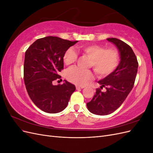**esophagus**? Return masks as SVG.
Instances as JSON below:
<instances>
[{
    "label": "esophagus",
    "instance_id": "obj_1",
    "mask_svg": "<svg viewBox=\"0 0 153 153\" xmlns=\"http://www.w3.org/2000/svg\"><path fill=\"white\" fill-rule=\"evenodd\" d=\"M83 88H84V86H79V85H76V89H83Z\"/></svg>",
    "mask_w": 153,
    "mask_h": 153
}]
</instances>
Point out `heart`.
I'll use <instances>...</instances> for the list:
<instances>
[{
  "instance_id": "obj_1",
  "label": "heart",
  "mask_w": 153,
  "mask_h": 153,
  "mask_svg": "<svg viewBox=\"0 0 153 153\" xmlns=\"http://www.w3.org/2000/svg\"><path fill=\"white\" fill-rule=\"evenodd\" d=\"M80 52L91 59V66L95 73L100 77L108 75L118 66L119 55L115 48H106L100 45H87L79 47ZM78 57L76 52L73 48H69L63 55V61L66 65H71ZM90 70L73 68L67 73V78L74 84L83 85L92 78Z\"/></svg>"
}]
</instances>
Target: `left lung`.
I'll list each match as a JSON object with an SVG mask.
<instances>
[{
  "mask_svg": "<svg viewBox=\"0 0 153 153\" xmlns=\"http://www.w3.org/2000/svg\"><path fill=\"white\" fill-rule=\"evenodd\" d=\"M118 49L120 62L115 70L103 79L98 81L102 92L97 89L87 107L92 114L106 115L116 110L132 90L138 71V64L132 48L124 41L117 38L106 39Z\"/></svg>",
  "mask_w": 153,
  "mask_h": 153,
  "instance_id": "left-lung-1",
  "label": "left lung"
}]
</instances>
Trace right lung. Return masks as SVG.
Instances as JSON below:
<instances>
[{"label":"right lung","mask_w":153,"mask_h":153,"mask_svg":"<svg viewBox=\"0 0 153 153\" xmlns=\"http://www.w3.org/2000/svg\"><path fill=\"white\" fill-rule=\"evenodd\" d=\"M77 42L47 36L37 39L25 52L24 74L26 89L36 106L45 112H62L76 89L75 85L66 80L62 85H53V81L61 77L59 72L64 68V52Z\"/></svg>","instance_id":"add662e5"}]
</instances>
